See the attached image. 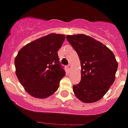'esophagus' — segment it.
<instances>
[{"label":"esophagus","instance_id":"obj_1","mask_svg":"<svg viewBox=\"0 0 128 128\" xmlns=\"http://www.w3.org/2000/svg\"><path fill=\"white\" fill-rule=\"evenodd\" d=\"M67 68H68V70H70L71 69V64H68V66H67Z\"/></svg>","mask_w":128,"mask_h":128}]
</instances>
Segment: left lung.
Segmentation results:
<instances>
[{"mask_svg": "<svg viewBox=\"0 0 128 128\" xmlns=\"http://www.w3.org/2000/svg\"><path fill=\"white\" fill-rule=\"evenodd\" d=\"M81 62V81L73 86L82 102L94 103L106 93L114 83L118 68L114 55L104 44L83 34L66 35Z\"/></svg>", "mask_w": 128, "mask_h": 128, "instance_id": "8db88e82", "label": "left lung"}]
</instances>
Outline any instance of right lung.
<instances>
[{
	"mask_svg": "<svg viewBox=\"0 0 128 128\" xmlns=\"http://www.w3.org/2000/svg\"><path fill=\"white\" fill-rule=\"evenodd\" d=\"M65 35L50 34L25 45L15 58L16 73L30 95L48 98L58 88L65 72L59 62L58 50Z\"/></svg>",
	"mask_w": 128,
	"mask_h": 128,
	"instance_id": "obj_1",
	"label": "right lung"
}]
</instances>
